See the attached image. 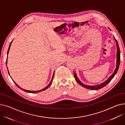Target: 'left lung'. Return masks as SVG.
<instances>
[{"label":"left lung","mask_w":125,"mask_h":125,"mask_svg":"<svg viewBox=\"0 0 125 125\" xmlns=\"http://www.w3.org/2000/svg\"><path fill=\"white\" fill-rule=\"evenodd\" d=\"M109 30L111 31V29L110 28H109ZM114 39L115 40V42L116 43V45H117V65H116V68L114 72V73L112 74V75H111V76L108 78L106 81H105L104 82L102 83H101L100 84H98V85H85L84 84L79 80V79H78V78L77 76V75L76 74V72H75L74 73V76L75 79V80L77 82V83L78 84H79L80 85H81L82 86H83V87H85L87 89H90L91 90H98L101 89L104 87L106 85H107L112 80V79L114 78V77L115 76V75L117 74L118 70L119 69V66H120V48L119 46V44L118 43V42L115 39V38L114 37Z\"/></svg>","instance_id":"left-lung-1"}]
</instances>
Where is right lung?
Segmentation results:
<instances>
[{
	"mask_svg": "<svg viewBox=\"0 0 125 125\" xmlns=\"http://www.w3.org/2000/svg\"><path fill=\"white\" fill-rule=\"evenodd\" d=\"M13 41V40H12ZM12 41L11 42V43H10V46H9V48H8V51H7V55H8V53H9V51H10V46H11V43H12ZM7 60H6V64H7ZM7 70H8V68H7ZM8 74H9V75H10V72H9V71H8ZM54 73H55V71H54V73H53V76H52V79H51V82H50V83L46 87H45L44 88H43V89H42V90H38V91H30V90H26V89H23V88H21L20 86H19L16 83L12 80H12H13V82L14 83H15V84L19 88H20L21 89V90H23L24 91H26V92H27V93H39V92H41V91H43V90H46V89H47L50 86V85L51 84V83H52V81H53V77H54Z\"/></svg>",
	"mask_w": 125,
	"mask_h": 125,
	"instance_id": "right-lung-1",
	"label": "right lung"
}]
</instances>
